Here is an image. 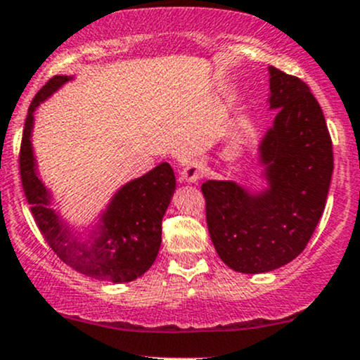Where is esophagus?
<instances>
[{"label": "esophagus", "mask_w": 360, "mask_h": 360, "mask_svg": "<svg viewBox=\"0 0 360 360\" xmlns=\"http://www.w3.org/2000/svg\"><path fill=\"white\" fill-rule=\"evenodd\" d=\"M204 168H205V163L202 162V160H190V162L185 165L184 170H181V179L185 181H197L202 179V175H204Z\"/></svg>", "instance_id": "34e87169"}]
</instances>
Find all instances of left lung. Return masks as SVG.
Wrapping results in <instances>:
<instances>
[{
	"mask_svg": "<svg viewBox=\"0 0 360 360\" xmlns=\"http://www.w3.org/2000/svg\"><path fill=\"white\" fill-rule=\"evenodd\" d=\"M273 128L261 145L269 188L249 195L234 181L202 184L215 251L239 273H266L295 259L322 217L333 172L322 108L302 79L269 67Z\"/></svg>",
	"mask_w": 360,
	"mask_h": 360,
	"instance_id": "left-lung-1",
	"label": "left lung"
}]
</instances>
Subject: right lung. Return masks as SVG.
<instances>
[{
  "label": "right lung",
  "mask_w": 360,
  "mask_h": 360,
  "mask_svg": "<svg viewBox=\"0 0 360 360\" xmlns=\"http://www.w3.org/2000/svg\"><path fill=\"white\" fill-rule=\"evenodd\" d=\"M67 80V75L50 77L28 108L18 158L25 197L41 236L60 261L101 281H133L146 273L158 256L162 221L175 190V173L165 162L124 185L103 215L97 238L80 243L49 207L50 197L35 173L30 141L35 108Z\"/></svg>",
  "instance_id": "add662e5"
}]
</instances>
